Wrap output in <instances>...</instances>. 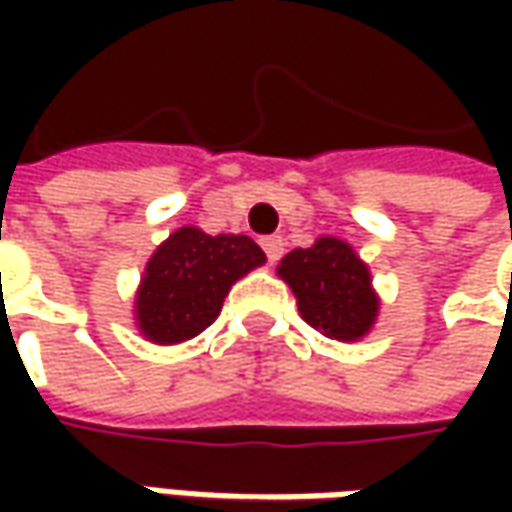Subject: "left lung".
Listing matches in <instances>:
<instances>
[{
	"mask_svg": "<svg viewBox=\"0 0 512 512\" xmlns=\"http://www.w3.org/2000/svg\"><path fill=\"white\" fill-rule=\"evenodd\" d=\"M262 265L265 253L250 236L179 227L145 267L136 325L150 342H187L216 322L230 287Z\"/></svg>",
	"mask_w": 512,
	"mask_h": 512,
	"instance_id": "left-lung-1",
	"label": "left lung"
}]
</instances>
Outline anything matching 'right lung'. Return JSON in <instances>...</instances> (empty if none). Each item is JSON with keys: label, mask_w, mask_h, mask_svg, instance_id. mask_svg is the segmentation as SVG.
I'll use <instances>...</instances> for the list:
<instances>
[{"label": "right lung", "mask_w": 512, "mask_h": 512, "mask_svg": "<svg viewBox=\"0 0 512 512\" xmlns=\"http://www.w3.org/2000/svg\"><path fill=\"white\" fill-rule=\"evenodd\" d=\"M279 276L285 279L307 325L330 339L356 342L379 316L370 270L342 239H319L313 247L290 250Z\"/></svg>", "instance_id": "obj_1"}]
</instances>
